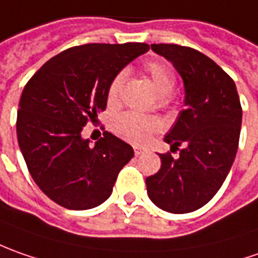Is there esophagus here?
<instances>
[{"mask_svg":"<svg viewBox=\"0 0 258 258\" xmlns=\"http://www.w3.org/2000/svg\"><path fill=\"white\" fill-rule=\"evenodd\" d=\"M147 150L144 147H134V153H136V156H140V154H144Z\"/></svg>","mask_w":258,"mask_h":258,"instance_id":"esophagus-1","label":"esophagus"}]
</instances>
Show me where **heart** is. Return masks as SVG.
Instances as JSON below:
<instances>
[{
	"mask_svg": "<svg viewBox=\"0 0 258 258\" xmlns=\"http://www.w3.org/2000/svg\"><path fill=\"white\" fill-rule=\"evenodd\" d=\"M144 74L151 81L154 91L158 97H167L173 93L175 87V74L170 64L164 61H148L143 67ZM124 81V74L120 73L114 77L107 90V102L108 105H114L120 98L121 85ZM114 131L120 137L128 140L136 144H143L151 137L158 128V122L154 118L140 115L137 112H122L114 120Z\"/></svg>",
	"mask_w": 258,
	"mask_h": 258,
	"instance_id": "heart-1",
	"label": "heart"
}]
</instances>
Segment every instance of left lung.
I'll return each mask as SVG.
<instances>
[{
	"label": "left lung",
	"instance_id": "left-lung-1",
	"mask_svg": "<svg viewBox=\"0 0 258 258\" xmlns=\"http://www.w3.org/2000/svg\"><path fill=\"white\" fill-rule=\"evenodd\" d=\"M151 49L181 76L185 108L164 137L180 157L158 154L161 168L146 178L147 194L158 209L191 213L216 196L233 165L241 104L231 77L200 51L175 44H151Z\"/></svg>",
	"mask_w": 258,
	"mask_h": 258
}]
</instances>
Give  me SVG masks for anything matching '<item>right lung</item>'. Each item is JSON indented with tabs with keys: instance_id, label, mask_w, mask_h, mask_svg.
Segmentation results:
<instances>
[{
	"instance_id": "right-lung-1",
	"label": "right lung",
	"mask_w": 258,
	"mask_h": 258,
	"mask_svg": "<svg viewBox=\"0 0 258 258\" xmlns=\"http://www.w3.org/2000/svg\"><path fill=\"white\" fill-rule=\"evenodd\" d=\"M150 49L144 42L85 44L47 61L24 87L17 137L41 191L68 210H88L112 192L133 147L104 131L95 146L81 137L87 122L107 107L114 77Z\"/></svg>"
}]
</instances>
